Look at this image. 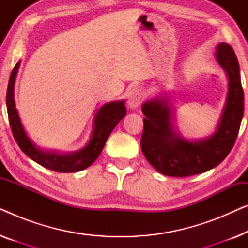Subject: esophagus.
<instances>
[{
	"label": "esophagus",
	"instance_id": "esophagus-1",
	"mask_svg": "<svg viewBox=\"0 0 248 248\" xmlns=\"http://www.w3.org/2000/svg\"><path fill=\"white\" fill-rule=\"evenodd\" d=\"M144 93L141 88L134 87L130 90L127 93V104L131 108H137L141 105L142 100H143Z\"/></svg>",
	"mask_w": 248,
	"mask_h": 248
}]
</instances>
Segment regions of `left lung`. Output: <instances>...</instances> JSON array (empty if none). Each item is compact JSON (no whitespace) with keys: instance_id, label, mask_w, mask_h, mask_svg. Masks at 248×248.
I'll use <instances>...</instances> for the list:
<instances>
[{"instance_id":"left-lung-1","label":"left lung","mask_w":248,"mask_h":248,"mask_svg":"<svg viewBox=\"0 0 248 248\" xmlns=\"http://www.w3.org/2000/svg\"><path fill=\"white\" fill-rule=\"evenodd\" d=\"M216 60L228 77V93L221 118L211 137L188 141L175 131L167 98H154L142 105L141 149L152 167L171 177L201 174L218 166L232 150L244 115V91L239 64L232 46L217 45Z\"/></svg>"}]
</instances>
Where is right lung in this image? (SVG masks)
<instances>
[{
    "instance_id": "add662e5",
    "label": "right lung",
    "mask_w": 248,
    "mask_h": 248,
    "mask_svg": "<svg viewBox=\"0 0 248 248\" xmlns=\"http://www.w3.org/2000/svg\"><path fill=\"white\" fill-rule=\"evenodd\" d=\"M20 61L13 67L10 76L8 91H6V109L10 126H11L13 137L20 149L28 155L30 159L36 161L43 167L57 172H76L86 169L98 158L103 151L108 137L120 121L126 115L125 101H111L105 104L99 108L93 120V130L91 133L89 142L84 148L79 151L70 154H59L55 151H45L36 147L27 135L23 128L19 114L16 108L15 101V82L18 73Z\"/></svg>"
}]
</instances>
